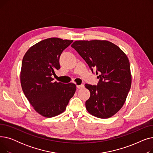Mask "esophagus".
<instances>
[{"label": "esophagus", "mask_w": 153, "mask_h": 153, "mask_svg": "<svg viewBox=\"0 0 153 153\" xmlns=\"http://www.w3.org/2000/svg\"><path fill=\"white\" fill-rule=\"evenodd\" d=\"M84 87V85H77V88L78 89H81Z\"/></svg>", "instance_id": "1"}]
</instances>
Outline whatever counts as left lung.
I'll return each instance as SVG.
<instances>
[{"label":"left lung","mask_w":153,"mask_h":153,"mask_svg":"<svg viewBox=\"0 0 153 153\" xmlns=\"http://www.w3.org/2000/svg\"><path fill=\"white\" fill-rule=\"evenodd\" d=\"M71 47L85 61L100 79L97 85L86 84L91 93L85 102L87 111L100 118H108L122 108L131 85L130 62L126 54L107 40H79Z\"/></svg>","instance_id":"1"}]
</instances>
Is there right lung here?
<instances>
[{
	"mask_svg": "<svg viewBox=\"0 0 153 153\" xmlns=\"http://www.w3.org/2000/svg\"><path fill=\"white\" fill-rule=\"evenodd\" d=\"M72 40L50 38L30 47L24 55L20 71L23 92L38 113L46 118L58 115L66 109L76 85L53 82V75L60 69L59 57Z\"/></svg>",
	"mask_w": 153,
	"mask_h": 153,
	"instance_id": "1",
	"label": "right lung"
}]
</instances>
